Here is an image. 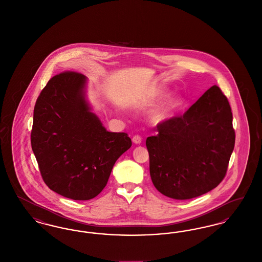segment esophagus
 I'll use <instances>...</instances> for the list:
<instances>
[{
  "label": "esophagus",
  "mask_w": 262,
  "mask_h": 262,
  "mask_svg": "<svg viewBox=\"0 0 262 262\" xmlns=\"http://www.w3.org/2000/svg\"><path fill=\"white\" fill-rule=\"evenodd\" d=\"M133 141L136 143V144H140L141 143V141H142V138L140 136H135V137H133Z\"/></svg>",
  "instance_id": "1"
}]
</instances>
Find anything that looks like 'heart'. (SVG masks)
I'll use <instances>...</instances> for the list:
<instances>
[{
    "instance_id": "heart-1",
    "label": "heart",
    "mask_w": 262,
    "mask_h": 262,
    "mask_svg": "<svg viewBox=\"0 0 262 262\" xmlns=\"http://www.w3.org/2000/svg\"><path fill=\"white\" fill-rule=\"evenodd\" d=\"M158 96L163 97L165 96L164 91L158 92ZM183 101L180 97H174L173 99L169 100L161 109H159L157 112L155 113V119L157 121H164L168 119L173 113L178 110L182 106Z\"/></svg>"
}]
</instances>
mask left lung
I'll list each match as a JSON object with an SVG mask.
<instances>
[{"label":"left lung","instance_id":"8db88e82","mask_svg":"<svg viewBox=\"0 0 262 262\" xmlns=\"http://www.w3.org/2000/svg\"><path fill=\"white\" fill-rule=\"evenodd\" d=\"M157 130L146 138V147L158 191L173 200H190L223 181L236 135L229 101L217 85L183 116L158 124Z\"/></svg>","mask_w":262,"mask_h":262}]
</instances>
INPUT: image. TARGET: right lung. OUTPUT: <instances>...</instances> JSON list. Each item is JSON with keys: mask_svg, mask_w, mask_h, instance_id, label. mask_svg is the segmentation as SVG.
Masks as SVG:
<instances>
[{"mask_svg": "<svg viewBox=\"0 0 262 262\" xmlns=\"http://www.w3.org/2000/svg\"><path fill=\"white\" fill-rule=\"evenodd\" d=\"M86 77L63 72L48 81L33 112L31 147L44 183L74 200L97 196L118 158L132 146L125 133H110L90 111Z\"/></svg>", "mask_w": 262, "mask_h": 262, "instance_id": "add662e5", "label": "right lung"}]
</instances>
